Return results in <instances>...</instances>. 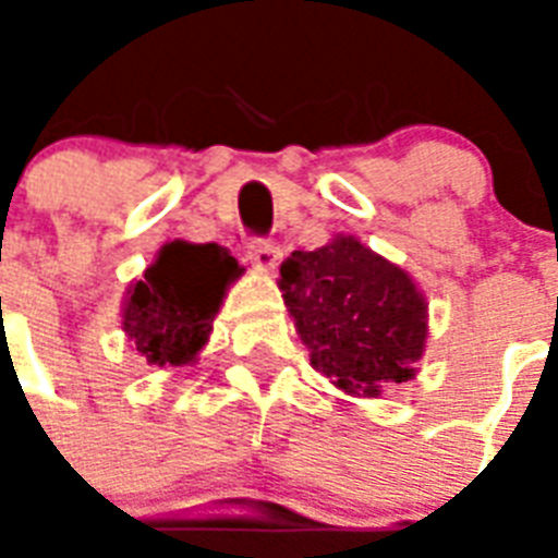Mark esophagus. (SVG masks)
<instances>
[{
	"mask_svg": "<svg viewBox=\"0 0 558 558\" xmlns=\"http://www.w3.org/2000/svg\"><path fill=\"white\" fill-rule=\"evenodd\" d=\"M248 260L257 271H275L280 263V252L266 240H252L248 243Z\"/></svg>",
	"mask_w": 558,
	"mask_h": 558,
	"instance_id": "1",
	"label": "esophagus"
}]
</instances>
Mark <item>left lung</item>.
Listing matches in <instances>:
<instances>
[{
  "mask_svg": "<svg viewBox=\"0 0 558 558\" xmlns=\"http://www.w3.org/2000/svg\"><path fill=\"white\" fill-rule=\"evenodd\" d=\"M283 292L310 365L350 397H379L416 376L428 341V304L402 266L353 234L280 263Z\"/></svg>",
  "mask_w": 558,
  "mask_h": 558,
  "instance_id": "8db88e82",
  "label": "left lung"
}]
</instances>
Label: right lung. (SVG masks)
Here are the masks:
<instances>
[{
    "mask_svg": "<svg viewBox=\"0 0 558 558\" xmlns=\"http://www.w3.org/2000/svg\"><path fill=\"white\" fill-rule=\"evenodd\" d=\"M243 266L226 245L170 240L142 280L126 287L121 330L156 367H185L199 359L214 318Z\"/></svg>",
    "mask_w": 558,
    "mask_h": 558,
    "instance_id": "1",
    "label": "right lung"
}]
</instances>
